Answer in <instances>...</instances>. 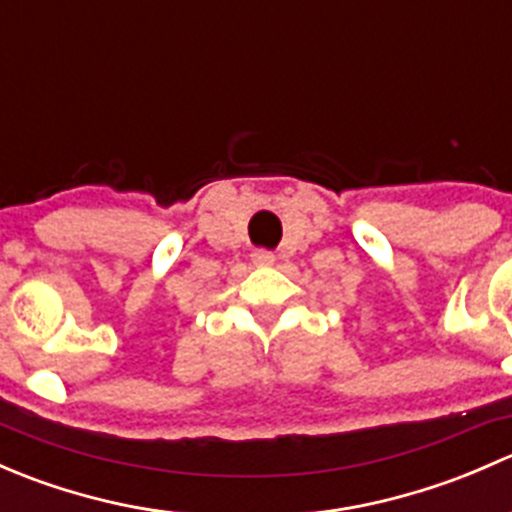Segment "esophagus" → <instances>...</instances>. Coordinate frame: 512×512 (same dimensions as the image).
I'll use <instances>...</instances> for the list:
<instances>
[{"label": "esophagus", "instance_id": "34e87169", "mask_svg": "<svg viewBox=\"0 0 512 512\" xmlns=\"http://www.w3.org/2000/svg\"><path fill=\"white\" fill-rule=\"evenodd\" d=\"M252 265H257V267L275 265V255H272L270 250H255L252 252Z\"/></svg>", "mask_w": 512, "mask_h": 512}]
</instances>
